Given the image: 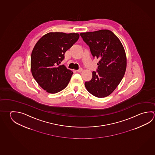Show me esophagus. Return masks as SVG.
<instances>
[{
    "label": "esophagus",
    "mask_w": 155,
    "mask_h": 155,
    "mask_svg": "<svg viewBox=\"0 0 155 155\" xmlns=\"http://www.w3.org/2000/svg\"><path fill=\"white\" fill-rule=\"evenodd\" d=\"M82 71H83V69L81 68H79L78 70H76L77 72H81Z\"/></svg>",
    "instance_id": "34e87169"
}]
</instances>
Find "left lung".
<instances>
[{
    "instance_id": "left-lung-1",
    "label": "left lung",
    "mask_w": 155,
    "mask_h": 155,
    "mask_svg": "<svg viewBox=\"0 0 155 155\" xmlns=\"http://www.w3.org/2000/svg\"><path fill=\"white\" fill-rule=\"evenodd\" d=\"M80 35L89 47L92 57L99 59L92 79L85 82L89 92L97 97L111 94L125 74L126 57L121 41L109 30L81 33Z\"/></svg>"
}]
</instances>
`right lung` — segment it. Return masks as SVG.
<instances>
[{"instance_id": "right-lung-1", "label": "right lung", "mask_w": 155, "mask_h": 155, "mask_svg": "<svg viewBox=\"0 0 155 155\" xmlns=\"http://www.w3.org/2000/svg\"><path fill=\"white\" fill-rule=\"evenodd\" d=\"M79 37L77 33H47L34 47L30 63L32 75L47 92L57 93L68 85L73 72L60 63Z\"/></svg>"}]
</instances>
